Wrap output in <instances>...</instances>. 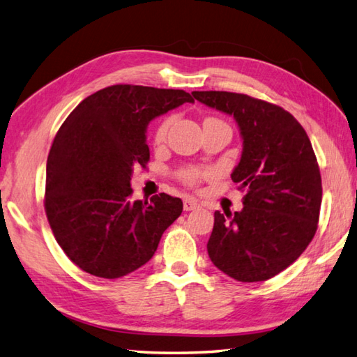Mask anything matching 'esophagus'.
Segmentation results:
<instances>
[{
	"label": "esophagus",
	"instance_id": "34e87169",
	"mask_svg": "<svg viewBox=\"0 0 357 357\" xmlns=\"http://www.w3.org/2000/svg\"><path fill=\"white\" fill-rule=\"evenodd\" d=\"M198 207H199L198 201H195V199H192V198L184 199V210H185V211H190V210H195V208H198Z\"/></svg>",
	"mask_w": 357,
	"mask_h": 357
}]
</instances>
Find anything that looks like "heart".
Returning a JSON list of instances; mask_svg holds the SVG:
<instances>
[{
	"instance_id": "1",
	"label": "heart",
	"mask_w": 357,
	"mask_h": 357,
	"mask_svg": "<svg viewBox=\"0 0 357 357\" xmlns=\"http://www.w3.org/2000/svg\"><path fill=\"white\" fill-rule=\"evenodd\" d=\"M170 124H172V119H164L162 123L158 126V128L155 130V135H153V142L156 144V146H159V144H162L165 141V136H167V132H169ZM204 176H206V173L195 170V169H188V170L181 172V179H183L187 185H196Z\"/></svg>"
}]
</instances>
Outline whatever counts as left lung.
<instances>
[{"mask_svg": "<svg viewBox=\"0 0 357 357\" xmlns=\"http://www.w3.org/2000/svg\"><path fill=\"white\" fill-rule=\"evenodd\" d=\"M193 96L236 119L244 146L231 173L244 208L215 211L210 259L241 282L267 280L298 259L317 230L322 181L312 142L276 104L215 90Z\"/></svg>", "mask_w": 357, "mask_h": 357, "instance_id": "obj_1", "label": "left lung"}]
</instances>
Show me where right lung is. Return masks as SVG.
<instances>
[{"label":"right lung","mask_w":357,"mask_h":357,"mask_svg":"<svg viewBox=\"0 0 357 357\" xmlns=\"http://www.w3.org/2000/svg\"><path fill=\"white\" fill-rule=\"evenodd\" d=\"M184 102H195L184 90L116 84L82 100L59 127L44 208L59 247L82 271L116 279L138 270L183 213V201L165 193L133 201L130 179L150 159V121Z\"/></svg>","instance_id":"right-lung-1"}]
</instances>
